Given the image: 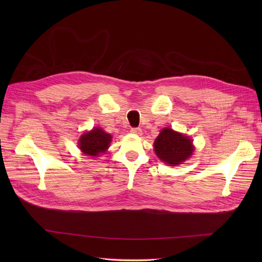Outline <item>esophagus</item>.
I'll return each mask as SVG.
<instances>
[{
  "label": "esophagus",
  "instance_id": "34e87169",
  "mask_svg": "<svg viewBox=\"0 0 262 262\" xmlns=\"http://www.w3.org/2000/svg\"><path fill=\"white\" fill-rule=\"evenodd\" d=\"M132 134H135V135H141L142 134V129L140 127H135V128H132L130 129Z\"/></svg>",
  "mask_w": 262,
  "mask_h": 262
}]
</instances>
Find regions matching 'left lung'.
<instances>
[{"label": "left lung", "mask_w": 262, "mask_h": 262, "mask_svg": "<svg viewBox=\"0 0 262 262\" xmlns=\"http://www.w3.org/2000/svg\"><path fill=\"white\" fill-rule=\"evenodd\" d=\"M154 149L158 158L170 165L181 164L190 157L193 146L188 136L180 133L164 128L154 142Z\"/></svg>", "instance_id": "8db88e82"}]
</instances>
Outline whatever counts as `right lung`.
<instances>
[{"label": "right lung", "mask_w": 262, "mask_h": 262, "mask_svg": "<svg viewBox=\"0 0 262 262\" xmlns=\"http://www.w3.org/2000/svg\"><path fill=\"white\" fill-rule=\"evenodd\" d=\"M110 142L111 135L97 127L81 136L79 145L81 151L89 157H99L100 154L107 151Z\"/></svg>", "instance_id": "obj_1"}]
</instances>
